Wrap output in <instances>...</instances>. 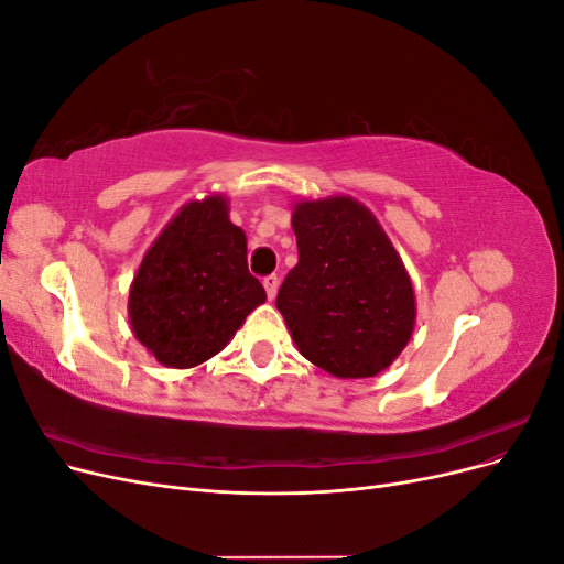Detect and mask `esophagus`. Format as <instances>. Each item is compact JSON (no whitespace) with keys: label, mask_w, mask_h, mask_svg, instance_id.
Here are the masks:
<instances>
[{"label":"esophagus","mask_w":564,"mask_h":564,"mask_svg":"<svg viewBox=\"0 0 564 564\" xmlns=\"http://www.w3.org/2000/svg\"><path fill=\"white\" fill-rule=\"evenodd\" d=\"M263 286H265V294H268V299L272 301L278 296V286H280V278L278 275H268V278H263Z\"/></svg>","instance_id":"esophagus-1"}]
</instances>
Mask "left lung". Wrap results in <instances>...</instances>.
<instances>
[{
	"instance_id": "8db88e82",
	"label": "left lung",
	"mask_w": 564,
	"mask_h": 564,
	"mask_svg": "<svg viewBox=\"0 0 564 564\" xmlns=\"http://www.w3.org/2000/svg\"><path fill=\"white\" fill-rule=\"evenodd\" d=\"M292 228L299 263L275 305L296 348L332 377H377L404 350L416 322L400 253L377 216L348 195L296 202Z\"/></svg>"
}]
</instances>
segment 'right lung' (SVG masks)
<instances>
[{"mask_svg":"<svg viewBox=\"0 0 564 564\" xmlns=\"http://www.w3.org/2000/svg\"><path fill=\"white\" fill-rule=\"evenodd\" d=\"M228 212L224 195L187 202L131 282L133 336L164 367L207 362L265 301L263 284L247 268V235Z\"/></svg>","mask_w":564,"mask_h":564,"instance_id":"obj_1","label":"right lung"}]
</instances>
